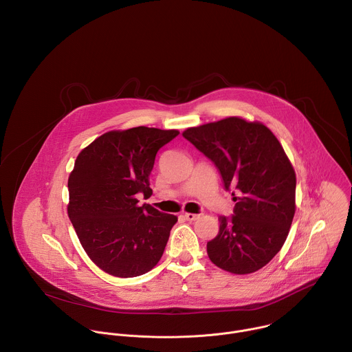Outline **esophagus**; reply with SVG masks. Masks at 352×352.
<instances>
[{"mask_svg":"<svg viewBox=\"0 0 352 352\" xmlns=\"http://www.w3.org/2000/svg\"><path fill=\"white\" fill-rule=\"evenodd\" d=\"M184 217H185V219H186V221H190V222H192V221H196V219H197L200 215H199V214H190V212H185V214H184Z\"/></svg>","mask_w":352,"mask_h":352,"instance_id":"1","label":"esophagus"}]
</instances>
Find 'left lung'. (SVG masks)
<instances>
[{"mask_svg":"<svg viewBox=\"0 0 352 352\" xmlns=\"http://www.w3.org/2000/svg\"><path fill=\"white\" fill-rule=\"evenodd\" d=\"M182 135L214 162L225 188L240 193L234 215L218 218L208 258L233 274L258 272L283 248L296 211V174L283 145L263 123L239 116L189 127Z\"/></svg>","mask_w":352,"mask_h":352,"instance_id":"obj_1","label":"left lung"}]
</instances>
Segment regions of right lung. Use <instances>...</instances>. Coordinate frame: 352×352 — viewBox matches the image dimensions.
I'll list each match as a JSON object with an SVG mask.
<instances>
[{"label": "right lung", "mask_w": 352, "mask_h": 352, "mask_svg": "<svg viewBox=\"0 0 352 352\" xmlns=\"http://www.w3.org/2000/svg\"><path fill=\"white\" fill-rule=\"evenodd\" d=\"M178 134L145 126L112 130L78 155L68 178L67 212L85 252L102 272L130 278L160 261L178 218L138 206L137 195H152L156 153Z\"/></svg>", "instance_id": "right-lung-1"}]
</instances>
